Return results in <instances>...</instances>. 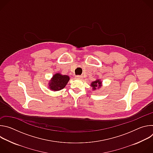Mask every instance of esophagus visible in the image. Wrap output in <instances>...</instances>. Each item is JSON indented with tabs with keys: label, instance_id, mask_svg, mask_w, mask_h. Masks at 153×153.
Masks as SVG:
<instances>
[{
	"label": "esophagus",
	"instance_id": "34e87169",
	"mask_svg": "<svg viewBox=\"0 0 153 153\" xmlns=\"http://www.w3.org/2000/svg\"><path fill=\"white\" fill-rule=\"evenodd\" d=\"M76 79H81L82 76H76Z\"/></svg>",
	"mask_w": 153,
	"mask_h": 153
}]
</instances>
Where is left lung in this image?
I'll list each match as a JSON object with an SVG mask.
<instances>
[{
    "label": "left lung",
    "mask_w": 153,
    "mask_h": 153,
    "mask_svg": "<svg viewBox=\"0 0 153 153\" xmlns=\"http://www.w3.org/2000/svg\"><path fill=\"white\" fill-rule=\"evenodd\" d=\"M91 87H93V90L94 91L97 89H99L100 87L102 86V82L100 80L97 79L96 81L93 82L91 84Z\"/></svg>",
    "instance_id": "8db88e82"
}]
</instances>
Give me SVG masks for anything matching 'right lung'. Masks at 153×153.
Returning <instances> with one entry per match:
<instances>
[{
  "label": "right lung",
  "instance_id": "1",
  "mask_svg": "<svg viewBox=\"0 0 153 153\" xmlns=\"http://www.w3.org/2000/svg\"><path fill=\"white\" fill-rule=\"evenodd\" d=\"M69 80L70 77L68 76L56 73L50 80L49 87L52 91H59L65 88Z\"/></svg>",
  "mask_w": 153,
  "mask_h": 153
}]
</instances>
